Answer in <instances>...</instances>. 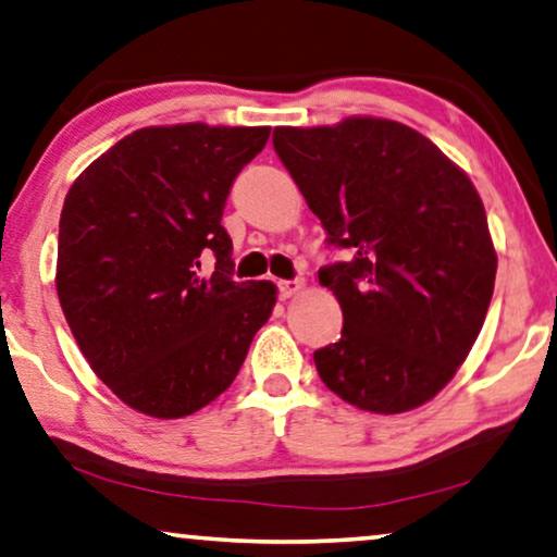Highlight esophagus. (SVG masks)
Listing matches in <instances>:
<instances>
[{
  "label": "esophagus",
  "mask_w": 557,
  "mask_h": 557,
  "mask_svg": "<svg viewBox=\"0 0 557 557\" xmlns=\"http://www.w3.org/2000/svg\"><path fill=\"white\" fill-rule=\"evenodd\" d=\"M277 287H280V297H293L305 287V282L302 280H280Z\"/></svg>",
  "instance_id": "34e87169"
}]
</instances>
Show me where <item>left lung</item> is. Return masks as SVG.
Returning <instances> with one entry per match:
<instances>
[{
  "instance_id": "1",
  "label": "left lung",
  "mask_w": 557,
  "mask_h": 557,
  "mask_svg": "<svg viewBox=\"0 0 557 557\" xmlns=\"http://www.w3.org/2000/svg\"><path fill=\"white\" fill-rule=\"evenodd\" d=\"M272 145L327 247L345 250L318 272L343 307V335L314 350L322 383L380 414L433 400L468 358L495 287V247L468 174L393 120L277 127Z\"/></svg>"
}]
</instances>
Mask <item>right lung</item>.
<instances>
[{
  "instance_id": "obj_1",
  "label": "right lung",
  "mask_w": 557,
  "mask_h": 557,
  "mask_svg": "<svg viewBox=\"0 0 557 557\" xmlns=\"http://www.w3.org/2000/svg\"><path fill=\"white\" fill-rule=\"evenodd\" d=\"M270 127L174 124L120 139L66 193L57 295L97 377L152 418L225 393L277 300L232 280V182Z\"/></svg>"
}]
</instances>
